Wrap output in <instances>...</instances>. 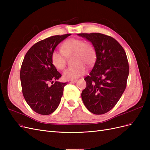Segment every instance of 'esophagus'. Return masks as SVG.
Listing matches in <instances>:
<instances>
[{"label":"esophagus","instance_id":"34e87169","mask_svg":"<svg viewBox=\"0 0 150 150\" xmlns=\"http://www.w3.org/2000/svg\"><path fill=\"white\" fill-rule=\"evenodd\" d=\"M70 81H71V83H76L77 81H78V80H77V79H74V80L72 79V80H71Z\"/></svg>","mask_w":150,"mask_h":150}]
</instances>
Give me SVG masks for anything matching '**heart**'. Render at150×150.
Wrapping results in <instances>:
<instances>
[{"label":"heart","mask_w":150,"mask_h":150,"mask_svg":"<svg viewBox=\"0 0 150 150\" xmlns=\"http://www.w3.org/2000/svg\"><path fill=\"white\" fill-rule=\"evenodd\" d=\"M61 51L55 50L52 53L51 61L56 69L62 70L67 64V57L73 55V66L68 67L63 77L66 79H74L85 74L86 68L84 64L91 66L96 60V51L93 44L78 38H71L63 42Z\"/></svg>","instance_id":"b5f03b06"}]
</instances>
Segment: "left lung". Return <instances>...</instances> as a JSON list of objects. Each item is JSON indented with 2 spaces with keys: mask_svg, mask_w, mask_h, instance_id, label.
Returning <instances> with one entry per match:
<instances>
[{
  "mask_svg": "<svg viewBox=\"0 0 150 150\" xmlns=\"http://www.w3.org/2000/svg\"><path fill=\"white\" fill-rule=\"evenodd\" d=\"M92 43L96 60L84 80L86 87L81 93L88 110L94 115L110 111L120 100L126 87L129 64L124 49L116 39L101 33H81Z\"/></svg>",
  "mask_w": 150,
  "mask_h": 150,
  "instance_id": "1",
  "label": "left lung"
}]
</instances>
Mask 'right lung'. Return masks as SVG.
I'll return each instance as SVG.
<instances>
[{
    "mask_svg": "<svg viewBox=\"0 0 150 150\" xmlns=\"http://www.w3.org/2000/svg\"><path fill=\"white\" fill-rule=\"evenodd\" d=\"M70 35H53L40 40L29 49L22 63V94L28 105L38 114H51L60 103L67 83L56 81L61 74L52 64L51 55L57 45Z\"/></svg>",
    "mask_w": 150,
    "mask_h": 150,
    "instance_id": "add662e5",
    "label": "right lung"
}]
</instances>
